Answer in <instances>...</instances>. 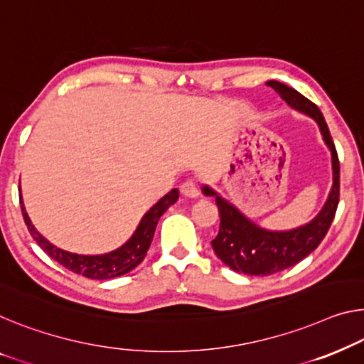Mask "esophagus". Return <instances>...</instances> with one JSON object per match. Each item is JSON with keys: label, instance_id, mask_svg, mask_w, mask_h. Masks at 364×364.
Wrapping results in <instances>:
<instances>
[{"label": "esophagus", "instance_id": "34e87169", "mask_svg": "<svg viewBox=\"0 0 364 364\" xmlns=\"http://www.w3.org/2000/svg\"><path fill=\"white\" fill-rule=\"evenodd\" d=\"M180 189L186 198H198L199 196V186L194 180H186L181 184Z\"/></svg>", "mask_w": 364, "mask_h": 364}]
</instances>
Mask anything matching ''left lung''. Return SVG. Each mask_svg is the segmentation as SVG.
<instances>
[{
	"mask_svg": "<svg viewBox=\"0 0 364 364\" xmlns=\"http://www.w3.org/2000/svg\"><path fill=\"white\" fill-rule=\"evenodd\" d=\"M276 93L289 105L292 109L311 116L318 124L323 142L332 151L333 184L328 199L321 213L309 224L294 230L273 232L253 224L234 204L219 196L214 189L203 186L205 196H214L220 214L219 234L210 242L217 257L230 269L250 276H269L278 271L287 269L299 263L321 245L323 237L332 225L340 200V161L335 144L330 135L327 122L318 107L302 96L299 91L279 81H268Z\"/></svg>",
	"mask_w": 364,
	"mask_h": 364,
	"instance_id": "8db88e82",
	"label": "left lung"
}]
</instances>
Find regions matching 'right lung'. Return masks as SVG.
<instances>
[{"mask_svg": "<svg viewBox=\"0 0 364 364\" xmlns=\"http://www.w3.org/2000/svg\"><path fill=\"white\" fill-rule=\"evenodd\" d=\"M178 198H180L178 189H171L170 193L165 194V196L142 217V220H140L139 227L135 229L134 235L130 237L122 247H119L117 250L105 255H77L65 252L62 248L52 245V243L48 242L47 238H43L39 232L36 230V227L32 225L29 215L26 213L23 198L19 196V200L27 230L31 232V235L37 242V245H39L48 257L60 263L62 267L73 271V273L83 274L90 279H111L129 273V271H132L139 263H142V259L145 258V255H147V250L150 248V243L154 240V234L160 217L165 214V210L170 208L171 204L176 203Z\"/></svg>", "mask_w": 364, "mask_h": 364, "instance_id": "right-lung-1", "label": "right lung"}]
</instances>
